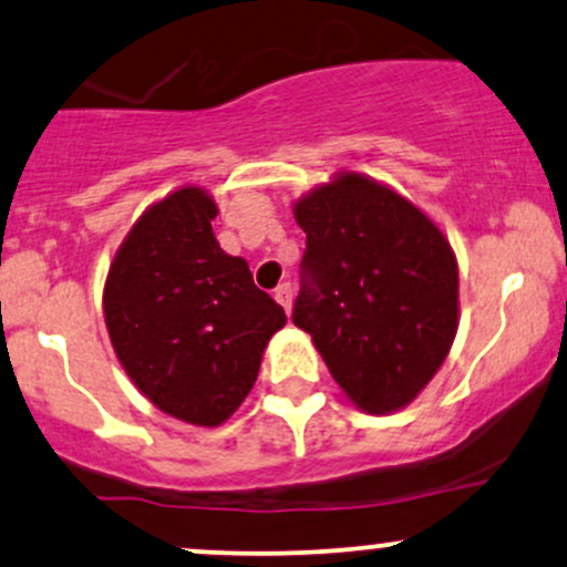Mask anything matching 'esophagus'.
I'll list each match as a JSON object with an SVG mask.
<instances>
[{
	"mask_svg": "<svg viewBox=\"0 0 567 567\" xmlns=\"http://www.w3.org/2000/svg\"><path fill=\"white\" fill-rule=\"evenodd\" d=\"M274 298H277L279 303L285 307V312H290V303H293V288H290V282H282L277 290H274Z\"/></svg>",
	"mask_w": 567,
	"mask_h": 567,
	"instance_id": "obj_1",
	"label": "esophagus"
}]
</instances>
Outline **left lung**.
I'll list each match as a JSON object with an SVG mask.
<instances>
[{"label":"left lung","mask_w":567,"mask_h":567,"mask_svg":"<svg viewBox=\"0 0 567 567\" xmlns=\"http://www.w3.org/2000/svg\"><path fill=\"white\" fill-rule=\"evenodd\" d=\"M293 217L307 234L293 322L360 412H401L457 336L450 239L403 193L350 169L296 198Z\"/></svg>","instance_id":"1"}]
</instances>
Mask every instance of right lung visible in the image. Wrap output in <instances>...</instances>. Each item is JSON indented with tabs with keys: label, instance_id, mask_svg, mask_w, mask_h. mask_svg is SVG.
Returning a JSON list of instances; mask_svg holds the SVG:
<instances>
[{
	"label": "right lung",
	"instance_id": "add662e5",
	"mask_svg": "<svg viewBox=\"0 0 567 567\" xmlns=\"http://www.w3.org/2000/svg\"><path fill=\"white\" fill-rule=\"evenodd\" d=\"M213 193L179 185L145 209L112 258L102 309L117 363L155 409L217 427L288 322L250 266L217 241Z\"/></svg>",
	"mask_w": 567,
	"mask_h": 567
}]
</instances>
